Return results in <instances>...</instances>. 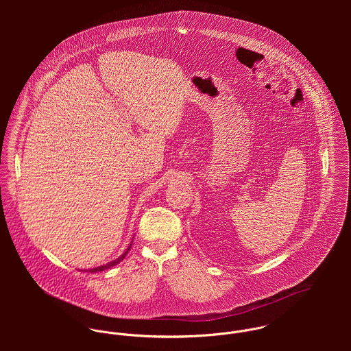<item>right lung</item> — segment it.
Here are the masks:
<instances>
[{"label":"right lung","instance_id":"obj_1","mask_svg":"<svg viewBox=\"0 0 351 351\" xmlns=\"http://www.w3.org/2000/svg\"><path fill=\"white\" fill-rule=\"evenodd\" d=\"M131 247H128L127 251L120 256V258H117V259H114V261H112V262H109V263H106V265H102L100 267H96V269H90V270H86V271H90V273H96V271H102V270H105V269H109V267H112V266H114V265H117L120 261H123L124 259V256L128 254V251H130Z\"/></svg>","mask_w":351,"mask_h":351}]
</instances>
